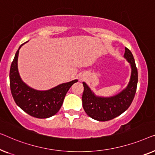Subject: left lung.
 Segmentation results:
<instances>
[{"mask_svg":"<svg viewBox=\"0 0 155 155\" xmlns=\"http://www.w3.org/2000/svg\"><path fill=\"white\" fill-rule=\"evenodd\" d=\"M124 58L131 67V75L127 87L117 95L109 97L96 96L86 83L83 82V107L86 114L95 120L106 121L119 116L129 107L134 98L138 84V69L133 54L127 48H125Z\"/></svg>","mask_w":155,"mask_h":155,"instance_id":"obj_1","label":"left lung"}]
</instances>
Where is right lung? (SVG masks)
Instances as JSON below:
<instances>
[{"mask_svg":"<svg viewBox=\"0 0 155 155\" xmlns=\"http://www.w3.org/2000/svg\"><path fill=\"white\" fill-rule=\"evenodd\" d=\"M25 44V43H23ZM17 50L10 70V86L15 103L30 116L38 119L49 118L60 110L67 91L78 80L64 83L48 91H36L30 88L21 79L17 68Z\"/></svg>","mask_w":155,"mask_h":155,"instance_id":"obj_1","label":"right lung"}]
</instances>
